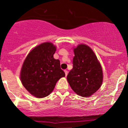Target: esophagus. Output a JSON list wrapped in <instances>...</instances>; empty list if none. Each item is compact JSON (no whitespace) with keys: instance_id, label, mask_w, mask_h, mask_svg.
<instances>
[{"instance_id":"obj_1","label":"esophagus","mask_w":128,"mask_h":128,"mask_svg":"<svg viewBox=\"0 0 128 128\" xmlns=\"http://www.w3.org/2000/svg\"><path fill=\"white\" fill-rule=\"evenodd\" d=\"M64 72H65L66 76H67V74H68V71H67V70H64Z\"/></svg>"}]
</instances>
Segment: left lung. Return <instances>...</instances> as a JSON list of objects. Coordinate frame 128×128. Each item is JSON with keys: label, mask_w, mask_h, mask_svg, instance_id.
Segmentation results:
<instances>
[{"label": "left lung", "mask_w": 128, "mask_h": 128, "mask_svg": "<svg viewBox=\"0 0 128 128\" xmlns=\"http://www.w3.org/2000/svg\"><path fill=\"white\" fill-rule=\"evenodd\" d=\"M73 68L67 78L71 88L81 96L88 97L99 89L103 71L95 53L89 46L81 44L74 48Z\"/></svg>", "instance_id": "left-lung-1"}]
</instances>
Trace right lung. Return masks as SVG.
I'll list each match as a JSON object with an SVG mask.
<instances>
[{
  "mask_svg": "<svg viewBox=\"0 0 128 128\" xmlns=\"http://www.w3.org/2000/svg\"><path fill=\"white\" fill-rule=\"evenodd\" d=\"M55 52L56 47L52 43L45 42L33 48L25 60L20 72L21 81L36 97L48 96L57 81L65 76L60 60L53 58Z\"/></svg>",
  "mask_w": 128,
  "mask_h": 128,
  "instance_id": "1",
  "label": "right lung"
}]
</instances>
